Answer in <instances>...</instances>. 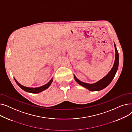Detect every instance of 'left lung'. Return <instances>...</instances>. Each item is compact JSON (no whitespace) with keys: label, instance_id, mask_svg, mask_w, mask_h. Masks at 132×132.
Wrapping results in <instances>:
<instances>
[{"label":"left lung","instance_id":"left-lung-1","mask_svg":"<svg viewBox=\"0 0 132 132\" xmlns=\"http://www.w3.org/2000/svg\"><path fill=\"white\" fill-rule=\"evenodd\" d=\"M114 47H115V51H116V57H115L114 65L112 68L111 69V70L110 71V72L105 76L104 78H103L102 79H101L97 82L95 83V84H89L80 81L76 78L75 75H74L75 81H77L79 85L89 89V90L90 91H99L106 87L110 84V83L111 82L113 79L114 78L119 65V54L115 44H114Z\"/></svg>","mask_w":132,"mask_h":132}]
</instances>
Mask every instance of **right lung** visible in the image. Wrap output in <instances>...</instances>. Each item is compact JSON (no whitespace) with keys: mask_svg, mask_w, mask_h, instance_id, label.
Instances as JSON below:
<instances>
[{"mask_svg":"<svg viewBox=\"0 0 132 132\" xmlns=\"http://www.w3.org/2000/svg\"><path fill=\"white\" fill-rule=\"evenodd\" d=\"M16 83L17 84V85L21 88L22 89H23V90L27 92H28V93H39L41 92H42L44 90L46 89L48 87H49L51 85V84L52 82V80L51 79L49 82H48L47 84L43 86H41L40 87H38V88H28V87H24L22 85H20L19 83L18 82V81L14 79Z\"/></svg>","mask_w":132,"mask_h":132,"instance_id":"1","label":"right lung"}]
</instances>
